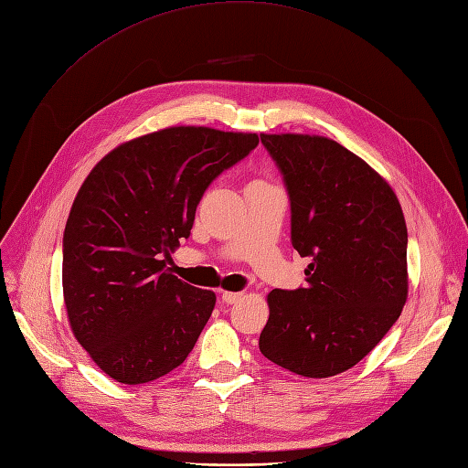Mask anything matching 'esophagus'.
<instances>
[{
  "mask_svg": "<svg viewBox=\"0 0 468 468\" xmlns=\"http://www.w3.org/2000/svg\"><path fill=\"white\" fill-rule=\"evenodd\" d=\"M220 299H222V303H227V304H234L236 301H239L241 299V293H234V292H225L220 295Z\"/></svg>",
  "mask_w": 468,
  "mask_h": 468,
  "instance_id": "obj_1",
  "label": "esophagus"
}]
</instances>
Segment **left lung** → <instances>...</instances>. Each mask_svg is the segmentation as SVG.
Returning <instances> with one entry per match:
<instances>
[{"label":"left lung","instance_id":"obj_1","mask_svg":"<svg viewBox=\"0 0 468 468\" xmlns=\"http://www.w3.org/2000/svg\"><path fill=\"white\" fill-rule=\"evenodd\" d=\"M261 141L292 202V243L310 257L306 287L272 289L264 358L310 379L350 369L408 299V229L383 176L339 143L282 133Z\"/></svg>","mask_w":468,"mask_h":468}]
</instances>
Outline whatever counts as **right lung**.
Listing matches in <instances>:
<instances>
[{
  "mask_svg": "<svg viewBox=\"0 0 468 468\" xmlns=\"http://www.w3.org/2000/svg\"><path fill=\"white\" fill-rule=\"evenodd\" d=\"M259 144L257 133L179 125L116 146L83 181L62 238V292L78 343L123 385L179 367L215 293L165 271L217 176Z\"/></svg>",
  "mask_w": 468,
  "mask_h": 468,
  "instance_id": "1",
  "label": "right lung"
}]
</instances>
